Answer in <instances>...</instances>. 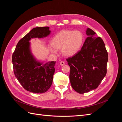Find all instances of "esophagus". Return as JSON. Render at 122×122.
I'll return each instance as SVG.
<instances>
[{"label":"esophagus","mask_w":122,"mask_h":122,"mask_svg":"<svg viewBox=\"0 0 122 122\" xmlns=\"http://www.w3.org/2000/svg\"><path fill=\"white\" fill-rule=\"evenodd\" d=\"M60 65H61V66H64V65H65V62L64 61H61L60 62Z\"/></svg>","instance_id":"esophagus-1"}]
</instances>
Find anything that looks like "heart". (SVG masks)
I'll list each match as a JSON object with an SVG mask.
<instances>
[{"instance_id": "b5f03b06", "label": "heart", "mask_w": 122, "mask_h": 122, "mask_svg": "<svg viewBox=\"0 0 122 122\" xmlns=\"http://www.w3.org/2000/svg\"><path fill=\"white\" fill-rule=\"evenodd\" d=\"M84 42V36L80 31L71 30H61L54 36L51 41L54 48L61 50L65 56H72L79 52ZM51 52L55 50L50 48Z\"/></svg>"}]
</instances>
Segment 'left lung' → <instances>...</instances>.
I'll return each instance as SVG.
<instances>
[{
	"instance_id": "8db88e82",
	"label": "left lung",
	"mask_w": 122,
	"mask_h": 122,
	"mask_svg": "<svg viewBox=\"0 0 122 122\" xmlns=\"http://www.w3.org/2000/svg\"><path fill=\"white\" fill-rule=\"evenodd\" d=\"M86 34L88 37L81 49L66 60L70 67L71 86L79 94L97 88L107 73L108 53L104 42L89 28Z\"/></svg>"
}]
</instances>
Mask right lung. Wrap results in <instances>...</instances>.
I'll use <instances>...</instances> for the list:
<instances>
[{
    "instance_id": "right-lung-1",
    "label": "right lung",
    "mask_w": 122,
    "mask_h": 122,
    "mask_svg": "<svg viewBox=\"0 0 122 122\" xmlns=\"http://www.w3.org/2000/svg\"><path fill=\"white\" fill-rule=\"evenodd\" d=\"M49 27H36L22 38L12 55L14 73L25 90L31 93H45L52 83L56 61L43 65L36 60L30 50L32 38H42L48 36Z\"/></svg>"
}]
</instances>
